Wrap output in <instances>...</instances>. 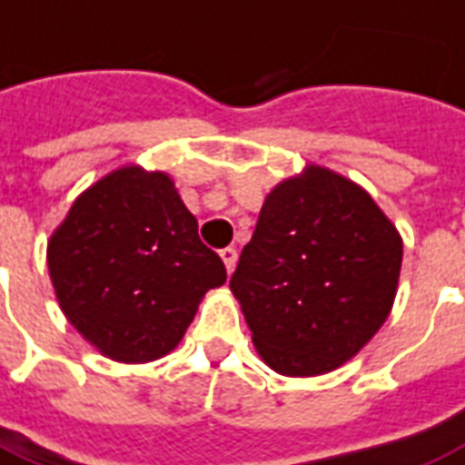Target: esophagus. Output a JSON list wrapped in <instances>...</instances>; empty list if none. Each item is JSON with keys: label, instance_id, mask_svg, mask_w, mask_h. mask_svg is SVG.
<instances>
[{"label": "esophagus", "instance_id": "obj_1", "mask_svg": "<svg viewBox=\"0 0 465 465\" xmlns=\"http://www.w3.org/2000/svg\"><path fill=\"white\" fill-rule=\"evenodd\" d=\"M220 257H223V262H225V270H228V274H232V270H235V264H237L235 247H225V250L220 252Z\"/></svg>", "mask_w": 465, "mask_h": 465}]
</instances>
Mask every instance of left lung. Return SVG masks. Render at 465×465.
Returning a JSON list of instances; mask_svg holds the SVG:
<instances>
[{
	"mask_svg": "<svg viewBox=\"0 0 465 465\" xmlns=\"http://www.w3.org/2000/svg\"><path fill=\"white\" fill-rule=\"evenodd\" d=\"M402 237L358 183L306 166L264 198L230 292L279 375L341 368L392 312Z\"/></svg>",
	"mask_w": 465,
	"mask_h": 465,
	"instance_id": "obj_1",
	"label": "left lung"
}]
</instances>
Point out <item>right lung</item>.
<instances>
[{
    "instance_id": "obj_1",
    "label": "right lung",
    "mask_w": 465,
    "mask_h": 465,
    "mask_svg": "<svg viewBox=\"0 0 465 465\" xmlns=\"http://www.w3.org/2000/svg\"><path fill=\"white\" fill-rule=\"evenodd\" d=\"M48 274L80 336L117 362L171 352L225 264L171 176L122 166L83 191L48 240Z\"/></svg>"
}]
</instances>
